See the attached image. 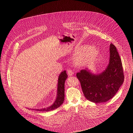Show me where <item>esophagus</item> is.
Here are the masks:
<instances>
[{
  "label": "esophagus",
  "mask_w": 133,
  "mask_h": 133,
  "mask_svg": "<svg viewBox=\"0 0 133 133\" xmlns=\"http://www.w3.org/2000/svg\"><path fill=\"white\" fill-rule=\"evenodd\" d=\"M68 75L69 76H72L73 74V72L72 69H68L67 70Z\"/></svg>",
  "instance_id": "1"
}]
</instances>
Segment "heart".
I'll return each instance as SVG.
<instances>
[{
  "label": "heart",
  "instance_id": "1",
  "mask_svg": "<svg viewBox=\"0 0 133 133\" xmlns=\"http://www.w3.org/2000/svg\"><path fill=\"white\" fill-rule=\"evenodd\" d=\"M97 54V51L95 49H87L84 52L82 53L79 55L77 59V61L78 63H83L93 58Z\"/></svg>",
  "mask_w": 133,
  "mask_h": 133
}]
</instances>
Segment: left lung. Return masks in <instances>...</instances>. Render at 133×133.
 <instances>
[{
  "instance_id": "obj_1",
  "label": "left lung",
  "mask_w": 133,
  "mask_h": 133,
  "mask_svg": "<svg viewBox=\"0 0 133 133\" xmlns=\"http://www.w3.org/2000/svg\"><path fill=\"white\" fill-rule=\"evenodd\" d=\"M110 51L109 64L103 73L92 74L86 68L76 74L85 97L95 103H104L112 98L124 81L121 60L112 43Z\"/></svg>"
}]
</instances>
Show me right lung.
I'll return each mask as SVG.
<instances>
[{
  "label": "right lung",
  "instance_id": "obj_1",
  "mask_svg": "<svg viewBox=\"0 0 133 133\" xmlns=\"http://www.w3.org/2000/svg\"><path fill=\"white\" fill-rule=\"evenodd\" d=\"M67 77V74L65 70L64 72H62L60 74V75L59 76L57 97L54 104L52 105L51 107L47 108L36 109V110L35 109V110L42 111V112H48V111L54 110L57 109L63 103L64 98H65V82L66 81Z\"/></svg>",
  "mask_w": 133,
  "mask_h": 133
}]
</instances>
